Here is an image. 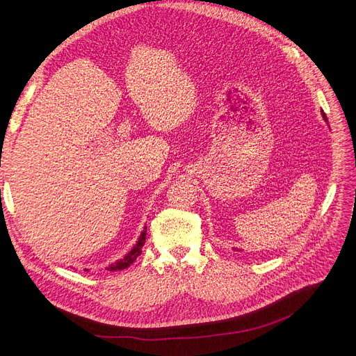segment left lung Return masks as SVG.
I'll return each instance as SVG.
<instances>
[{
  "label": "left lung",
  "mask_w": 356,
  "mask_h": 356,
  "mask_svg": "<svg viewBox=\"0 0 356 356\" xmlns=\"http://www.w3.org/2000/svg\"><path fill=\"white\" fill-rule=\"evenodd\" d=\"M322 115H323V118H325V120L327 121V118H326V114H325V112H323V111H322Z\"/></svg>",
  "instance_id": "obj_1"
}]
</instances>
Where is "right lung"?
<instances>
[{"label":"right lung","instance_id":"obj_1","mask_svg":"<svg viewBox=\"0 0 356 356\" xmlns=\"http://www.w3.org/2000/svg\"><path fill=\"white\" fill-rule=\"evenodd\" d=\"M144 244H145V231L141 234V236H140V239L137 242V245L133 250H131V252L124 259L118 261V263H115V264H112L108 270L109 271H117V270H124V268L129 267L137 259V257L141 254V248H143Z\"/></svg>","mask_w":356,"mask_h":356}]
</instances>
